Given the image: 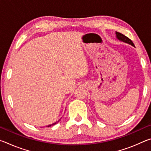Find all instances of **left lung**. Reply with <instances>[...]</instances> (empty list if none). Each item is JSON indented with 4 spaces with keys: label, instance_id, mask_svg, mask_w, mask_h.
<instances>
[{
    "label": "left lung",
    "instance_id": "left-lung-1",
    "mask_svg": "<svg viewBox=\"0 0 151 151\" xmlns=\"http://www.w3.org/2000/svg\"><path fill=\"white\" fill-rule=\"evenodd\" d=\"M116 37L117 39L120 40V41L127 43V44L131 45V46H132V47H134V43L132 42V40L131 39H129L128 37H127L126 36L121 34V33H120L119 32H116Z\"/></svg>",
    "mask_w": 151,
    "mask_h": 151
}]
</instances>
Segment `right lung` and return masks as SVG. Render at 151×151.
<instances>
[{"label": "right lung", "instance_id": "1", "mask_svg": "<svg viewBox=\"0 0 151 151\" xmlns=\"http://www.w3.org/2000/svg\"><path fill=\"white\" fill-rule=\"evenodd\" d=\"M60 121V119L58 120V121H57V122H54V123H52V124H49V125H48V126H47V127H51V126H52V125H54V124H56L57 123H58V122H59Z\"/></svg>", "mask_w": 151, "mask_h": 151}]
</instances>
